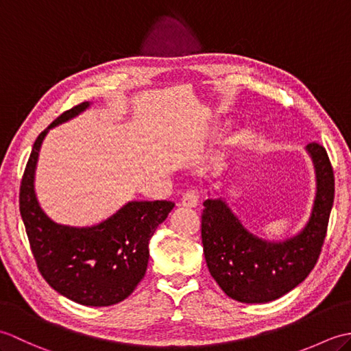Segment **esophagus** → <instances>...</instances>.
Wrapping results in <instances>:
<instances>
[{
    "mask_svg": "<svg viewBox=\"0 0 351 351\" xmlns=\"http://www.w3.org/2000/svg\"><path fill=\"white\" fill-rule=\"evenodd\" d=\"M181 205L184 208H196L199 205V196L196 195V193H193V191L184 193L182 199H181Z\"/></svg>",
    "mask_w": 351,
    "mask_h": 351,
    "instance_id": "1",
    "label": "esophagus"
}]
</instances>
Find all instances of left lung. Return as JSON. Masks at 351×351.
<instances>
[{
    "instance_id": "8db88e82",
    "label": "left lung",
    "mask_w": 351,
    "mask_h": 351,
    "mask_svg": "<svg viewBox=\"0 0 351 351\" xmlns=\"http://www.w3.org/2000/svg\"><path fill=\"white\" fill-rule=\"evenodd\" d=\"M315 169L317 193L311 217L294 237L267 241L243 226L225 197L204 202L202 244L208 270L230 299L267 303L308 278L322 252L335 197V176L326 149L306 146Z\"/></svg>"
}]
</instances>
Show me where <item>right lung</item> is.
<instances>
[{
    "instance_id": "right-lung-1",
    "label": "right lung",
    "mask_w": 351,
    "mask_h": 351,
    "mask_svg": "<svg viewBox=\"0 0 351 351\" xmlns=\"http://www.w3.org/2000/svg\"><path fill=\"white\" fill-rule=\"evenodd\" d=\"M90 107L88 102L57 117L36 138L19 190V211L43 279L57 293L84 306H111L125 300L143 279L149 241L175 204L132 200L98 225L77 228L51 220L39 205L34 175L42 141L54 126Z\"/></svg>"
}]
</instances>
